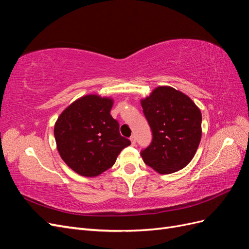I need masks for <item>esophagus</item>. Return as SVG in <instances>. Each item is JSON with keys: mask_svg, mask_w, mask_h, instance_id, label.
<instances>
[{"mask_svg": "<svg viewBox=\"0 0 249 249\" xmlns=\"http://www.w3.org/2000/svg\"><path fill=\"white\" fill-rule=\"evenodd\" d=\"M130 140H131V143H132L133 146L136 145V138H135V136H132V137L130 138Z\"/></svg>", "mask_w": 249, "mask_h": 249, "instance_id": "34e87169", "label": "esophagus"}]
</instances>
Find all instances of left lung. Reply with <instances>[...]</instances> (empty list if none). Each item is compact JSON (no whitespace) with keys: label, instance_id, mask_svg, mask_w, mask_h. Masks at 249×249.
<instances>
[{"label":"left lung","instance_id":"left-lung-1","mask_svg":"<svg viewBox=\"0 0 249 249\" xmlns=\"http://www.w3.org/2000/svg\"><path fill=\"white\" fill-rule=\"evenodd\" d=\"M140 103L153 132L152 143L141 152L143 161L161 175L186 167L201 139L199 108L170 86L156 87Z\"/></svg>","mask_w":249,"mask_h":249}]
</instances>
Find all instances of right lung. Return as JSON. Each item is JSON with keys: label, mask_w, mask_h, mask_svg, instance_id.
Instances as JSON below:
<instances>
[{"label": "right lung", "mask_w": 249, "mask_h": 249, "mask_svg": "<svg viewBox=\"0 0 249 249\" xmlns=\"http://www.w3.org/2000/svg\"><path fill=\"white\" fill-rule=\"evenodd\" d=\"M112 97L87 94L72 102L58 117L54 135L58 153L78 175L93 178L114 165L131 141L119 134L110 114Z\"/></svg>", "instance_id": "1"}]
</instances>
